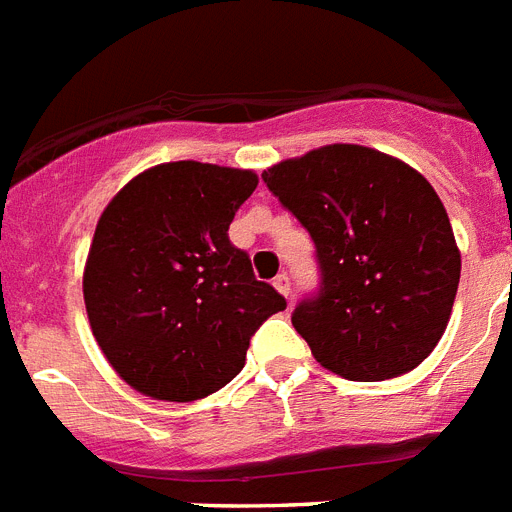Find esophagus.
Returning a JSON list of instances; mask_svg holds the SVG:
<instances>
[{
	"instance_id": "esophagus-1",
	"label": "esophagus",
	"mask_w": 512,
	"mask_h": 512,
	"mask_svg": "<svg viewBox=\"0 0 512 512\" xmlns=\"http://www.w3.org/2000/svg\"><path fill=\"white\" fill-rule=\"evenodd\" d=\"M274 287H277V293L290 298V277H287V274H277V277H274Z\"/></svg>"
}]
</instances>
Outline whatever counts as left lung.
<instances>
[{
    "label": "left lung",
    "instance_id": "8db88e82",
    "mask_svg": "<svg viewBox=\"0 0 512 512\" xmlns=\"http://www.w3.org/2000/svg\"><path fill=\"white\" fill-rule=\"evenodd\" d=\"M261 177L316 246L319 293L293 311L316 361L350 382L416 369L445 335L460 282L453 227L429 180L356 143L285 159Z\"/></svg>",
    "mask_w": 512,
    "mask_h": 512
}]
</instances>
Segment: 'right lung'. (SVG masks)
<instances>
[{"label":"right lung","instance_id":"1","mask_svg":"<svg viewBox=\"0 0 512 512\" xmlns=\"http://www.w3.org/2000/svg\"><path fill=\"white\" fill-rule=\"evenodd\" d=\"M256 185L251 170L156 164L101 214L83 272L88 322L141 395L188 403L222 390L246 366L253 332L285 311L227 235Z\"/></svg>","mask_w":512,"mask_h":512}]
</instances>
